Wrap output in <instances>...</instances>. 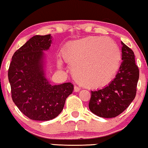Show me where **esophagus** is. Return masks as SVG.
Segmentation results:
<instances>
[{
    "instance_id": "34e87169",
    "label": "esophagus",
    "mask_w": 148,
    "mask_h": 148,
    "mask_svg": "<svg viewBox=\"0 0 148 148\" xmlns=\"http://www.w3.org/2000/svg\"><path fill=\"white\" fill-rule=\"evenodd\" d=\"M80 90V88L77 87V86H74V92H78Z\"/></svg>"
}]
</instances>
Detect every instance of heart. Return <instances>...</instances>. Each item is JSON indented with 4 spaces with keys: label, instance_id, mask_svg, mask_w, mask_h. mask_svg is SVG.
Returning a JSON list of instances; mask_svg holds the SVG:
<instances>
[{
    "label": "heart",
    "instance_id": "b5f03b06",
    "mask_svg": "<svg viewBox=\"0 0 148 148\" xmlns=\"http://www.w3.org/2000/svg\"><path fill=\"white\" fill-rule=\"evenodd\" d=\"M73 75L83 86L97 89L108 85L118 70L121 55L111 39L87 37L68 46L63 52ZM58 65L62 63L58 61Z\"/></svg>",
    "mask_w": 148,
    "mask_h": 148
}]
</instances>
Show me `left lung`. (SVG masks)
Returning <instances> with one entry per match:
<instances>
[{
	"label": "left lung",
	"mask_w": 148,
	"mask_h": 148,
	"mask_svg": "<svg viewBox=\"0 0 148 148\" xmlns=\"http://www.w3.org/2000/svg\"><path fill=\"white\" fill-rule=\"evenodd\" d=\"M121 64L113 80L102 89L91 91L89 110L112 118L124 111L135 98L139 72L132 50L121 42Z\"/></svg>",
	"instance_id": "8db88e82"
}]
</instances>
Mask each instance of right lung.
Masks as SVG:
<instances>
[{
    "label": "right lung",
    "mask_w": 148,
    "mask_h": 148,
    "mask_svg": "<svg viewBox=\"0 0 148 148\" xmlns=\"http://www.w3.org/2000/svg\"><path fill=\"white\" fill-rule=\"evenodd\" d=\"M51 35H35L15 52L8 71L12 100L24 115L37 121H48L62 111L74 90L71 83L52 85L46 77V55Z\"/></svg>",
    "instance_id": "right-lung-1"
}]
</instances>
